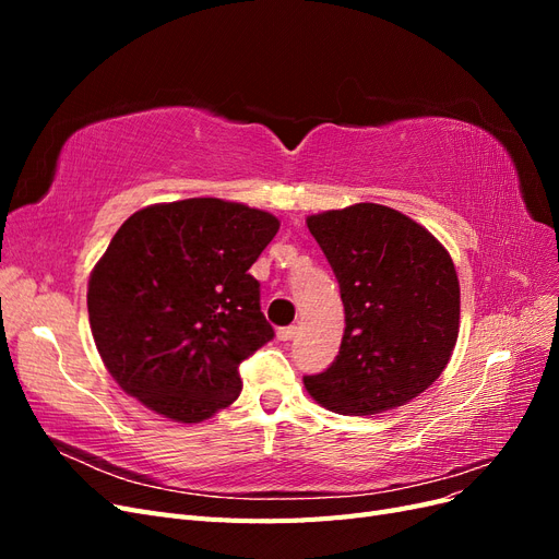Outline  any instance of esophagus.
<instances>
[{
    "mask_svg": "<svg viewBox=\"0 0 559 559\" xmlns=\"http://www.w3.org/2000/svg\"><path fill=\"white\" fill-rule=\"evenodd\" d=\"M296 335V326H282V329H277V337L280 341H292V337Z\"/></svg>",
    "mask_w": 559,
    "mask_h": 559,
    "instance_id": "obj_1",
    "label": "esophagus"
}]
</instances>
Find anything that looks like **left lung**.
I'll list each match as a JSON object with an SVG mask.
<instances>
[{"label":"left lung","instance_id":"obj_1","mask_svg":"<svg viewBox=\"0 0 559 559\" xmlns=\"http://www.w3.org/2000/svg\"><path fill=\"white\" fill-rule=\"evenodd\" d=\"M341 284L345 333L335 361L306 376L341 415H378L431 386L460 333V280L448 249L392 207L359 202L308 216Z\"/></svg>","mask_w":559,"mask_h":559}]
</instances>
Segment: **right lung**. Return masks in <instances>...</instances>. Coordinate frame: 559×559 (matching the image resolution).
Masks as SVG:
<instances>
[{"label":"right lung","mask_w":559,"mask_h":559,"mask_svg":"<svg viewBox=\"0 0 559 559\" xmlns=\"http://www.w3.org/2000/svg\"><path fill=\"white\" fill-rule=\"evenodd\" d=\"M277 216L222 198L134 212L88 282L99 357L126 394L195 425L240 396L238 368L273 341L249 267Z\"/></svg>","instance_id":"add662e5"}]
</instances>
